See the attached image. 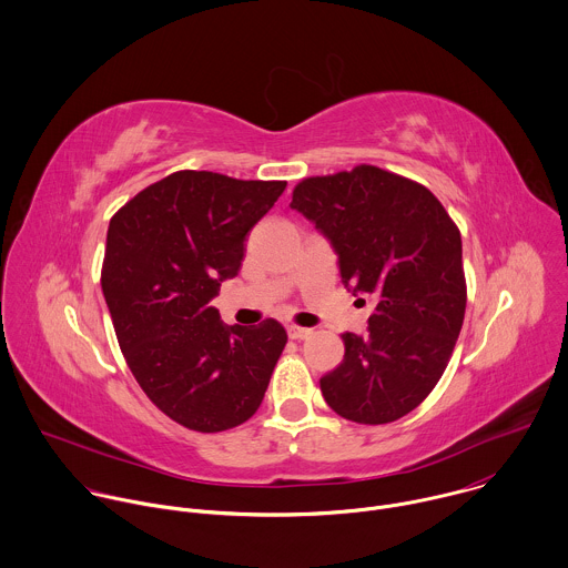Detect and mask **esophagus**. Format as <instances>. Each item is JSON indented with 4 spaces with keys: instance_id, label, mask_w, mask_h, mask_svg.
I'll return each mask as SVG.
<instances>
[{
    "instance_id": "34e87169",
    "label": "esophagus",
    "mask_w": 568,
    "mask_h": 568,
    "mask_svg": "<svg viewBox=\"0 0 568 568\" xmlns=\"http://www.w3.org/2000/svg\"><path fill=\"white\" fill-rule=\"evenodd\" d=\"M310 334H312V329H307V327H298V325H290L287 327V336L292 341H305Z\"/></svg>"
}]
</instances>
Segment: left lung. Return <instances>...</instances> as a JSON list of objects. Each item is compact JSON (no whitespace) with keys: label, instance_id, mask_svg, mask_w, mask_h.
<instances>
[{"label":"left lung","instance_id":"left-lung-1","mask_svg":"<svg viewBox=\"0 0 568 568\" xmlns=\"http://www.w3.org/2000/svg\"><path fill=\"white\" fill-rule=\"evenodd\" d=\"M290 206L332 241L342 283L375 303L366 336L342 334L323 397L355 424L397 422L453 357L467 303L460 232L424 184L371 164L305 178Z\"/></svg>","mask_w":568,"mask_h":568}]
</instances>
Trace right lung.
Masks as SVG:
<instances>
[{
  "mask_svg": "<svg viewBox=\"0 0 568 568\" xmlns=\"http://www.w3.org/2000/svg\"><path fill=\"white\" fill-rule=\"evenodd\" d=\"M285 186L175 171L110 222L101 285L115 338L146 397L189 430L224 433L247 422L287 344L274 318L226 327L209 305L236 276L245 234Z\"/></svg>",
  "mask_w": 568,
  "mask_h": 568,
  "instance_id": "1",
  "label": "right lung"
}]
</instances>
